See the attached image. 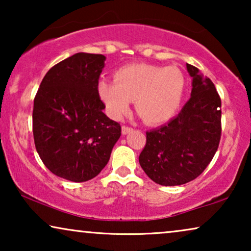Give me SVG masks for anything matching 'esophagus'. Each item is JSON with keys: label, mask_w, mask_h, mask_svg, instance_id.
I'll return each instance as SVG.
<instances>
[{"label": "esophagus", "mask_w": 251, "mask_h": 251, "mask_svg": "<svg viewBox=\"0 0 251 251\" xmlns=\"http://www.w3.org/2000/svg\"><path fill=\"white\" fill-rule=\"evenodd\" d=\"M131 131H132V128H129V126H122V135H128V133Z\"/></svg>", "instance_id": "esophagus-1"}]
</instances>
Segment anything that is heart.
Listing matches in <instances>:
<instances>
[{"label": "heart", "mask_w": 251, "mask_h": 251, "mask_svg": "<svg viewBox=\"0 0 251 251\" xmlns=\"http://www.w3.org/2000/svg\"><path fill=\"white\" fill-rule=\"evenodd\" d=\"M186 80L179 68L135 64L119 68L114 82L102 80L97 91L107 114L120 120L135 102L138 115L149 125L166 123L177 114Z\"/></svg>", "instance_id": "1"}]
</instances>
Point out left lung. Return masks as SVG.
I'll return each mask as SVG.
<instances>
[{
	"instance_id": "obj_1",
	"label": "left lung",
	"mask_w": 251,
	"mask_h": 251,
	"mask_svg": "<svg viewBox=\"0 0 251 251\" xmlns=\"http://www.w3.org/2000/svg\"><path fill=\"white\" fill-rule=\"evenodd\" d=\"M192 77L191 98L176 118L146 132L139 164L156 184L176 186L203 173L218 149L222 101L211 80L186 64Z\"/></svg>"
}]
</instances>
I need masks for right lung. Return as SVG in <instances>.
Masks as SVG:
<instances>
[{
    "instance_id": "right-lung-1",
    "label": "right lung",
    "mask_w": 251,
    "mask_h": 251,
    "mask_svg": "<svg viewBox=\"0 0 251 251\" xmlns=\"http://www.w3.org/2000/svg\"><path fill=\"white\" fill-rule=\"evenodd\" d=\"M105 60L104 54L85 52L68 57L50 68L34 99L37 153L51 173L75 183L104 169L121 136L97 91Z\"/></svg>"
}]
</instances>
